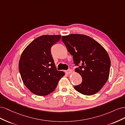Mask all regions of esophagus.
<instances>
[{
    "instance_id": "1",
    "label": "esophagus",
    "mask_w": 125,
    "mask_h": 125,
    "mask_svg": "<svg viewBox=\"0 0 125 125\" xmlns=\"http://www.w3.org/2000/svg\"><path fill=\"white\" fill-rule=\"evenodd\" d=\"M72 72H73V71H72L71 69H68V70L66 71V73L67 74H70L72 73Z\"/></svg>"
}]
</instances>
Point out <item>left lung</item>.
Returning <instances> with one entry per match:
<instances>
[{"mask_svg": "<svg viewBox=\"0 0 125 125\" xmlns=\"http://www.w3.org/2000/svg\"><path fill=\"white\" fill-rule=\"evenodd\" d=\"M62 39L73 56L74 63L81 65L74 70L81 75L82 81L74 86V89L85 95L97 93L109 75L111 60L106 51L97 41L85 35L71 34L62 36Z\"/></svg>", "mask_w": 125, "mask_h": 125, "instance_id": "obj_1", "label": "left lung"}]
</instances>
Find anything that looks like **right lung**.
<instances>
[{"instance_id": "obj_1", "label": "right lung", "mask_w": 125, "mask_h": 125, "mask_svg": "<svg viewBox=\"0 0 125 125\" xmlns=\"http://www.w3.org/2000/svg\"><path fill=\"white\" fill-rule=\"evenodd\" d=\"M61 35H44L37 37L22 52L19 69L23 83L32 93L45 96L55 90L65 73L56 69L51 54L52 46Z\"/></svg>"}]
</instances>
